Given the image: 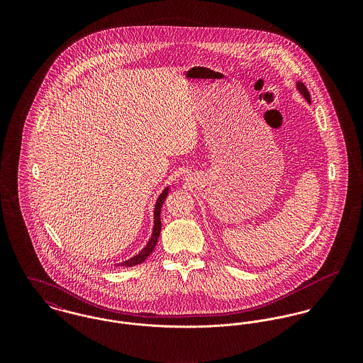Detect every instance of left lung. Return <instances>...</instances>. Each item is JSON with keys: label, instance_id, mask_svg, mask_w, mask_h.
Masks as SVG:
<instances>
[{"label": "left lung", "instance_id": "1", "mask_svg": "<svg viewBox=\"0 0 363 363\" xmlns=\"http://www.w3.org/2000/svg\"><path fill=\"white\" fill-rule=\"evenodd\" d=\"M296 89L299 91V94L311 104V94H309V91H308V88L305 86V84L303 82H301V81H298L296 82Z\"/></svg>", "mask_w": 363, "mask_h": 363}]
</instances>
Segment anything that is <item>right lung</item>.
Returning a JSON list of instances; mask_svg holds the SVG:
<instances>
[{
  "label": "right lung",
  "instance_id": "add662e5",
  "mask_svg": "<svg viewBox=\"0 0 363 363\" xmlns=\"http://www.w3.org/2000/svg\"><path fill=\"white\" fill-rule=\"evenodd\" d=\"M169 194V187H164L162 190V193L159 194L157 200H156L155 209H154V228H152V235L147 243V246L138 253L135 255L134 257L131 259H125L123 262H117L118 267H133V265H138L141 262H144L145 259H148L150 255H152L154 249H155L156 243H157V239H159V235H160V228H162V222H160V208L163 206L166 197Z\"/></svg>",
  "mask_w": 363,
  "mask_h": 363
}]
</instances>
